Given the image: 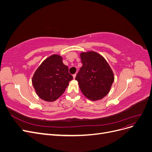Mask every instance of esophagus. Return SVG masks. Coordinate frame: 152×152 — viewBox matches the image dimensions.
<instances>
[{"label":"esophagus","instance_id":"obj_1","mask_svg":"<svg viewBox=\"0 0 152 152\" xmlns=\"http://www.w3.org/2000/svg\"><path fill=\"white\" fill-rule=\"evenodd\" d=\"M73 79H75V77H76V74H73Z\"/></svg>","mask_w":152,"mask_h":152}]
</instances>
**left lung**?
<instances>
[{"label":"left lung","instance_id":"8db88e82","mask_svg":"<svg viewBox=\"0 0 152 152\" xmlns=\"http://www.w3.org/2000/svg\"><path fill=\"white\" fill-rule=\"evenodd\" d=\"M82 66L75 80L86 97L95 102L103 99L110 92L114 81V73L100 54L93 50L80 53Z\"/></svg>","mask_w":152,"mask_h":152}]
</instances>
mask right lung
Here are the masks:
<instances>
[{
  "instance_id": "obj_1",
  "label": "right lung",
  "mask_w": 152,
  "mask_h": 152,
  "mask_svg": "<svg viewBox=\"0 0 152 152\" xmlns=\"http://www.w3.org/2000/svg\"><path fill=\"white\" fill-rule=\"evenodd\" d=\"M73 80L68 68L59 54H53L42 61L31 79L36 94L45 102H53L64 93Z\"/></svg>"
}]
</instances>
